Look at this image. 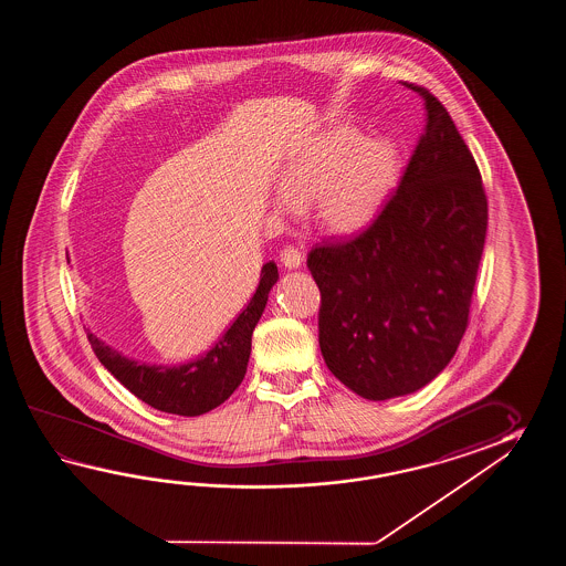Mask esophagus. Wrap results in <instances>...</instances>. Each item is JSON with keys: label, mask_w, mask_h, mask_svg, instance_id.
<instances>
[{"label": "esophagus", "mask_w": 566, "mask_h": 566, "mask_svg": "<svg viewBox=\"0 0 566 566\" xmlns=\"http://www.w3.org/2000/svg\"><path fill=\"white\" fill-rule=\"evenodd\" d=\"M281 263L285 265V269H300L303 263V254L295 249V247H285L281 253H279Z\"/></svg>", "instance_id": "34e87169"}]
</instances>
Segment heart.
I'll use <instances>...</instances> for the list:
<instances>
[{"instance_id":"heart-1","label":"heart","mask_w":566,"mask_h":566,"mask_svg":"<svg viewBox=\"0 0 566 566\" xmlns=\"http://www.w3.org/2000/svg\"><path fill=\"white\" fill-rule=\"evenodd\" d=\"M402 157L390 137H366L337 125L312 137L281 169L273 196L277 214L291 217L312 206L313 220L334 237L368 229L398 188Z\"/></svg>"}]
</instances>
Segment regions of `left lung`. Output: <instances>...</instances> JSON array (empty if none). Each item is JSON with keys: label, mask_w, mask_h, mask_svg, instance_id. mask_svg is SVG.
Returning a JSON list of instances; mask_svg holds the SVG:
<instances>
[{"label": "left lung", "mask_w": 566, "mask_h": 566, "mask_svg": "<svg viewBox=\"0 0 566 566\" xmlns=\"http://www.w3.org/2000/svg\"><path fill=\"white\" fill-rule=\"evenodd\" d=\"M407 86L424 98L427 119L397 193L360 237L307 256L322 293V356L368 400L417 392L446 370L488 230L480 169L455 123L427 88Z\"/></svg>", "instance_id": "8db88e82"}]
</instances>
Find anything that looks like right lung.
<instances>
[{"instance_id":"add662e5","label":"right lung","mask_w":566,"mask_h":566,"mask_svg":"<svg viewBox=\"0 0 566 566\" xmlns=\"http://www.w3.org/2000/svg\"><path fill=\"white\" fill-rule=\"evenodd\" d=\"M277 265L261 269L253 300L247 303L229 329L202 356L178 366L145 364L123 356L95 334H86L96 358L139 400L149 407L180 417H198L217 409L239 388L251 356L254 325L265 312L269 291L277 283Z\"/></svg>"}]
</instances>
